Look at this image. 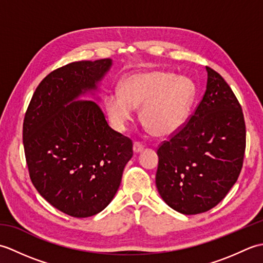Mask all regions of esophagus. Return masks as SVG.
<instances>
[{"label": "esophagus", "mask_w": 263, "mask_h": 263, "mask_svg": "<svg viewBox=\"0 0 263 263\" xmlns=\"http://www.w3.org/2000/svg\"><path fill=\"white\" fill-rule=\"evenodd\" d=\"M143 149H144V146H143V144H141L140 142H135V143H133V152H135V154L141 153Z\"/></svg>", "instance_id": "1"}]
</instances>
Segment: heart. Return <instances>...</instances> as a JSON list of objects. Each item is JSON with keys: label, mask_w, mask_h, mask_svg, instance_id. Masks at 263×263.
<instances>
[{"label": "heart", "mask_w": 263, "mask_h": 263, "mask_svg": "<svg viewBox=\"0 0 263 263\" xmlns=\"http://www.w3.org/2000/svg\"><path fill=\"white\" fill-rule=\"evenodd\" d=\"M195 96L193 81L185 76L148 70L126 76L120 91L105 96L104 105L110 125L124 131L137 107L144 127L159 138L176 133L185 123Z\"/></svg>", "instance_id": "obj_1"}]
</instances>
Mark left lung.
I'll return each mask as SVG.
<instances>
[{"instance_id": "left-lung-1", "label": "left lung", "mask_w": 263, "mask_h": 263, "mask_svg": "<svg viewBox=\"0 0 263 263\" xmlns=\"http://www.w3.org/2000/svg\"><path fill=\"white\" fill-rule=\"evenodd\" d=\"M208 79L191 119L157 150L156 186L172 209L197 215L226 197L241 173L245 152L243 111L231 87L205 66Z\"/></svg>"}]
</instances>
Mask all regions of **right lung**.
Here are the masks:
<instances>
[{
  "label": "right lung",
  "mask_w": 263,
  "mask_h": 263,
  "mask_svg": "<svg viewBox=\"0 0 263 263\" xmlns=\"http://www.w3.org/2000/svg\"><path fill=\"white\" fill-rule=\"evenodd\" d=\"M110 59L79 61L51 72L33 92L24 121V147L31 182L64 214L86 218L104 210L132 158V141L114 131L99 100Z\"/></svg>",
  "instance_id": "1"
}]
</instances>
